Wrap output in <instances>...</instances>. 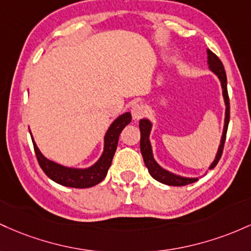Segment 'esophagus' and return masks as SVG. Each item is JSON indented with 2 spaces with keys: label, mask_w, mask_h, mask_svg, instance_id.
<instances>
[{
  "label": "esophagus",
  "mask_w": 251,
  "mask_h": 251,
  "mask_svg": "<svg viewBox=\"0 0 251 251\" xmlns=\"http://www.w3.org/2000/svg\"><path fill=\"white\" fill-rule=\"evenodd\" d=\"M146 114V108L142 104H135L131 108V115H133V120L139 121L140 118H142Z\"/></svg>",
  "instance_id": "obj_1"
}]
</instances>
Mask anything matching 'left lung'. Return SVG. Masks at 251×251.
Returning a JSON list of instances; mask_svg holds the SVG:
<instances>
[{
	"instance_id": "1",
	"label": "left lung",
	"mask_w": 251,
	"mask_h": 251,
	"mask_svg": "<svg viewBox=\"0 0 251 251\" xmlns=\"http://www.w3.org/2000/svg\"><path fill=\"white\" fill-rule=\"evenodd\" d=\"M206 53H207V66H209L210 71L212 72L217 78H218L219 81H221L222 94H223V100L225 104L224 126H223V133H222V137H221V143H219L218 146V151H217L216 153L215 160L211 162L209 167V170H212L217 163H218L219 159H221L222 156V153H223L225 136H226L227 125H229V120H230V104H229V96H227V88H226V84H227L226 75H225L223 64H222V61L219 60V58L217 57L215 53L211 52L210 50H207ZM151 128H153V123H151L148 118H142V120L140 121L141 153H142L143 161H145L146 167L148 168L149 174H151L154 179L157 180L159 182H161V184L170 185V186H185V185L196 182L199 178L206 176L207 171L205 172L204 176H196V178H193V176H182L161 167V166L156 162L155 157H154L153 147H151V140H149V137H151Z\"/></svg>"
}]
</instances>
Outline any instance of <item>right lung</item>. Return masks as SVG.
Returning a JSON list of instances; mask_svg holds the SVG:
<instances>
[{"label":"right lung","mask_w":251,"mask_h":251,"mask_svg":"<svg viewBox=\"0 0 251 251\" xmlns=\"http://www.w3.org/2000/svg\"><path fill=\"white\" fill-rule=\"evenodd\" d=\"M130 112H125V114L120 115L116 120H114V122L111 123L105 135H104V147L100 159L94 165L85 168L69 167V166L60 165V163L47 159L38 148L32 134H30L39 165L45 172V174L59 185L75 188H88L95 186V185L100 184L106 176L109 167L111 166L112 157L116 151L121 131L125 129L126 125L130 123Z\"/></svg>","instance_id":"obj_1"}]
</instances>
